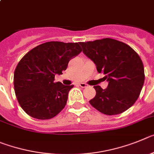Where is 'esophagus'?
<instances>
[{"label": "esophagus", "mask_w": 154, "mask_h": 154, "mask_svg": "<svg viewBox=\"0 0 154 154\" xmlns=\"http://www.w3.org/2000/svg\"><path fill=\"white\" fill-rule=\"evenodd\" d=\"M79 86L83 87V88H85V87H88V85H87V84H85V83H80V84H79Z\"/></svg>", "instance_id": "34e87169"}]
</instances>
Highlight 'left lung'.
Wrapping results in <instances>:
<instances>
[{
    "label": "left lung",
    "instance_id": "1",
    "mask_svg": "<svg viewBox=\"0 0 154 154\" xmlns=\"http://www.w3.org/2000/svg\"><path fill=\"white\" fill-rule=\"evenodd\" d=\"M80 44L108 81L106 89L94 86L96 96L89 101L91 106L106 115L126 111L139 97L144 83V67L139 55L127 44L111 38Z\"/></svg>",
    "mask_w": 154,
    "mask_h": 154
}]
</instances>
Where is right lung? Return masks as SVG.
I'll use <instances>...</instances> for the list:
<instances>
[{"label": "right lung", "instance_id": "1", "mask_svg": "<svg viewBox=\"0 0 154 154\" xmlns=\"http://www.w3.org/2000/svg\"><path fill=\"white\" fill-rule=\"evenodd\" d=\"M82 49L78 43L50 41L27 52L17 65L14 86L17 99L26 113L38 120H48L60 113L67 103L74 85L54 82L69 61Z\"/></svg>", "mask_w": 154, "mask_h": 154}]
</instances>
